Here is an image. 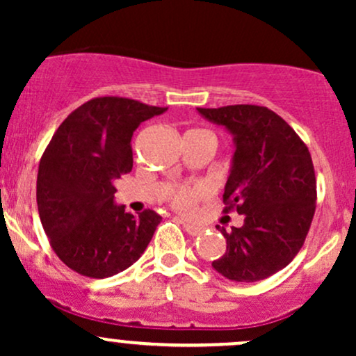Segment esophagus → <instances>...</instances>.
Here are the masks:
<instances>
[{
    "label": "esophagus",
    "mask_w": 356,
    "mask_h": 356,
    "mask_svg": "<svg viewBox=\"0 0 356 356\" xmlns=\"http://www.w3.org/2000/svg\"><path fill=\"white\" fill-rule=\"evenodd\" d=\"M181 224H182L184 231H186L189 236H199L202 232L201 226H197V224H192V222H189V220H181Z\"/></svg>",
    "instance_id": "1"
}]
</instances>
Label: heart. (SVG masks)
<instances>
[{
  "mask_svg": "<svg viewBox=\"0 0 356 356\" xmlns=\"http://www.w3.org/2000/svg\"><path fill=\"white\" fill-rule=\"evenodd\" d=\"M207 189L202 186H195V187H175L170 194V201L179 211H189L192 207V204L197 197H202L206 194Z\"/></svg>",
  "mask_w": 356,
  "mask_h": 356,
  "instance_id": "obj_1",
  "label": "heart"
}]
</instances>
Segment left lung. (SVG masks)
<instances>
[{"mask_svg":"<svg viewBox=\"0 0 356 356\" xmlns=\"http://www.w3.org/2000/svg\"><path fill=\"white\" fill-rule=\"evenodd\" d=\"M232 136L222 199L244 216L227 232L226 252L212 268L236 283H256L288 266L303 246L316 206V179L308 147L277 113L257 105L197 108Z\"/></svg>","mask_w":356,"mask_h":356,"instance_id":"left-lung-1","label":"left lung"}]
</instances>
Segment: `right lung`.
Instances as JSON below:
<instances>
[{
	"instance_id": "right-lung-1",
	"label": "right lung",
	"mask_w": 356,
	"mask_h": 356,
	"mask_svg": "<svg viewBox=\"0 0 356 356\" xmlns=\"http://www.w3.org/2000/svg\"><path fill=\"white\" fill-rule=\"evenodd\" d=\"M167 108L100 97L63 120L44 150L36 179L40 220L53 251L73 271L104 280L144 254L162 218L125 212L113 182L132 170V136Z\"/></svg>"
}]
</instances>
